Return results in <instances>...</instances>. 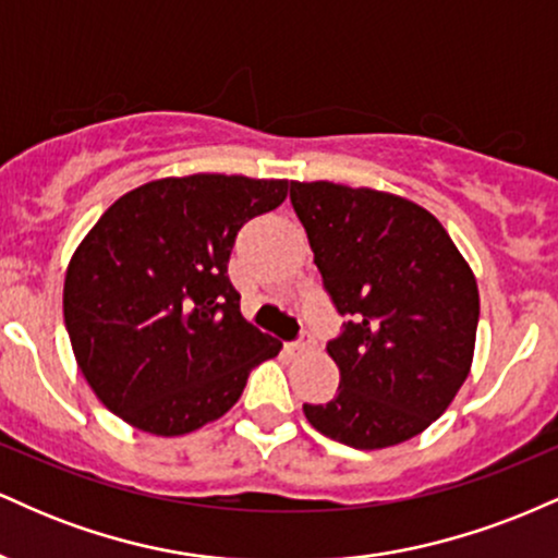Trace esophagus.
<instances>
[{"label":"esophagus","instance_id":"1","mask_svg":"<svg viewBox=\"0 0 558 558\" xmlns=\"http://www.w3.org/2000/svg\"><path fill=\"white\" fill-rule=\"evenodd\" d=\"M310 349H312L310 338H299V341L288 343V351H291V354H304V351H310Z\"/></svg>","mask_w":558,"mask_h":558}]
</instances>
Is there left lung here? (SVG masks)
<instances>
[{"label": "left lung", "instance_id": "left-lung-1", "mask_svg": "<svg viewBox=\"0 0 558 558\" xmlns=\"http://www.w3.org/2000/svg\"><path fill=\"white\" fill-rule=\"evenodd\" d=\"M293 213L338 315L328 343L341 383L304 403L310 425L362 451L430 427L475 354L477 280L457 243L420 204L375 189L291 181Z\"/></svg>", "mask_w": 558, "mask_h": 558}]
</instances>
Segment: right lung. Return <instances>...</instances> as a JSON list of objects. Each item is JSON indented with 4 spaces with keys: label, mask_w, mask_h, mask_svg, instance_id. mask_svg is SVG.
<instances>
[{
    "label": "right lung",
    "mask_w": 558,
    "mask_h": 558,
    "mask_svg": "<svg viewBox=\"0 0 558 558\" xmlns=\"http://www.w3.org/2000/svg\"><path fill=\"white\" fill-rule=\"evenodd\" d=\"M288 181L198 172L128 191L68 265L62 312L96 399L151 435L220 420L283 343L246 323L228 278L235 235Z\"/></svg>",
    "instance_id": "1"
}]
</instances>
